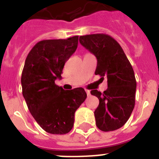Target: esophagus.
<instances>
[{"mask_svg": "<svg viewBox=\"0 0 159 159\" xmlns=\"http://www.w3.org/2000/svg\"><path fill=\"white\" fill-rule=\"evenodd\" d=\"M86 93L87 95H88V96H90V95H91V92H90V91H88V90H86Z\"/></svg>", "mask_w": 159, "mask_h": 159, "instance_id": "obj_1", "label": "esophagus"}]
</instances>
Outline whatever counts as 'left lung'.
I'll list each match as a JSON object with an SVG mask.
<instances>
[{"label": "left lung", "mask_w": 159, "mask_h": 159, "mask_svg": "<svg viewBox=\"0 0 159 159\" xmlns=\"http://www.w3.org/2000/svg\"><path fill=\"white\" fill-rule=\"evenodd\" d=\"M80 42L97 59L95 75L107 79V89L92 90L99 104L95 109L97 127L112 131L127 123L135 103L136 80L134 70L123 48L109 35L98 33L80 36Z\"/></svg>", "instance_id": "1"}]
</instances>
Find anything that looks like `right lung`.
<instances>
[{"label": "right lung", "instance_id": "obj_1", "mask_svg": "<svg viewBox=\"0 0 159 159\" xmlns=\"http://www.w3.org/2000/svg\"><path fill=\"white\" fill-rule=\"evenodd\" d=\"M78 38L41 40L25 60L22 94L35 120L50 134L68 133L74 125L75 111L87 98L83 88L65 91L55 84L57 79L62 78L64 64L76 50Z\"/></svg>", "mask_w": 159, "mask_h": 159}]
</instances>
